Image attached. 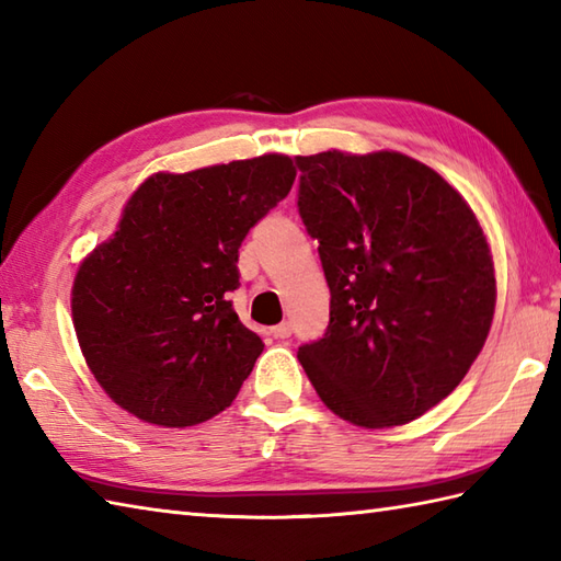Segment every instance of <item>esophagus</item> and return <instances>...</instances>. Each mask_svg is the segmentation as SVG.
Returning a JSON list of instances; mask_svg holds the SVG:
<instances>
[{
	"mask_svg": "<svg viewBox=\"0 0 561 561\" xmlns=\"http://www.w3.org/2000/svg\"><path fill=\"white\" fill-rule=\"evenodd\" d=\"M272 335L277 337V340H287V337L291 335V325H289V323H279V325H274V328H272Z\"/></svg>",
	"mask_w": 561,
	"mask_h": 561,
	"instance_id": "obj_1",
	"label": "esophagus"
}]
</instances>
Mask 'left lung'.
Listing matches in <instances>:
<instances>
[{
	"mask_svg": "<svg viewBox=\"0 0 561 561\" xmlns=\"http://www.w3.org/2000/svg\"><path fill=\"white\" fill-rule=\"evenodd\" d=\"M330 325L299 347L328 410L364 428L408 424L458 388L490 335L496 279L456 187L400 151L296 157Z\"/></svg>",
	"mask_w": 561,
	"mask_h": 561,
	"instance_id": "1",
	"label": "left lung"
}]
</instances>
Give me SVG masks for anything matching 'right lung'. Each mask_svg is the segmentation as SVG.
Here are the masks:
<instances>
[{"mask_svg":"<svg viewBox=\"0 0 561 561\" xmlns=\"http://www.w3.org/2000/svg\"><path fill=\"white\" fill-rule=\"evenodd\" d=\"M284 153L153 173L115 233L83 257L71 320L108 398L137 420L183 428L229 408L262 354L238 320V248L289 195Z\"/></svg>","mask_w":561,"mask_h":561,"instance_id":"obj_1","label":"right lung"}]
</instances>
